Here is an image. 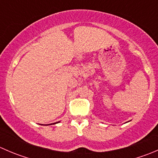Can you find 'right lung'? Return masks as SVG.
Returning <instances> with one entry per match:
<instances>
[{
    "label": "right lung",
    "mask_w": 158,
    "mask_h": 158,
    "mask_svg": "<svg viewBox=\"0 0 158 158\" xmlns=\"http://www.w3.org/2000/svg\"><path fill=\"white\" fill-rule=\"evenodd\" d=\"M59 122H56V123H59Z\"/></svg>",
    "instance_id": "obj_1"
}]
</instances>
